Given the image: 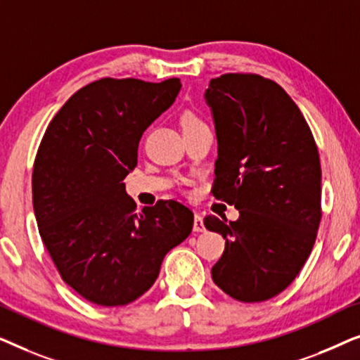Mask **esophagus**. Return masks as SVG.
Segmentation results:
<instances>
[{
    "mask_svg": "<svg viewBox=\"0 0 360 360\" xmlns=\"http://www.w3.org/2000/svg\"><path fill=\"white\" fill-rule=\"evenodd\" d=\"M193 231H195V233H205V231H206L205 223H203V218H201L200 214H195V219H193Z\"/></svg>",
    "mask_w": 360,
    "mask_h": 360,
    "instance_id": "obj_1",
    "label": "esophagus"
}]
</instances>
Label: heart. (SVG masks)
<instances>
[{"label": "heart", "mask_w": 360, "mask_h": 360, "mask_svg": "<svg viewBox=\"0 0 360 360\" xmlns=\"http://www.w3.org/2000/svg\"><path fill=\"white\" fill-rule=\"evenodd\" d=\"M181 124H184V127L196 126V124H201V120L198 116H195L193 112H186V115H184V117H181Z\"/></svg>", "instance_id": "b5f03b06"}]
</instances>
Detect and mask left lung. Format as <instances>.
I'll list each match as a JSON object with an SVG mask.
<instances>
[{
  "instance_id": "left-lung-1",
  "label": "left lung",
  "mask_w": 360,
  "mask_h": 360,
  "mask_svg": "<svg viewBox=\"0 0 360 360\" xmlns=\"http://www.w3.org/2000/svg\"><path fill=\"white\" fill-rule=\"evenodd\" d=\"M218 139L213 195L239 219L206 216L226 239L213 282L238 302L283 292L311 254L321 221V165L302 111L277 83L226 73L205 93Z\"/></svg>"
}]
</instances>
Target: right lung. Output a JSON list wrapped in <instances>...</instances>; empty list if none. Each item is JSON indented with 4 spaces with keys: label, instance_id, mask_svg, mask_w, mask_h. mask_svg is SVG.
Returning <instances> with one entry per match:
<instances>
[{
    "label": "right lung",
    "instance_id": "right-lung-1",
    "mask_svg": "<svg viewBox=\"0 0 360 360\" xmlns=\"http://www.w3.org/2000/svg\"><path fill=\"white\" fill-rule=\"evenodd\" d=\"M181 83L101 78L68 98L37 149L32 205L63 282L88 302L122 307L144 295L162 260L188 238L193 213L159 200L136 210L122 180L144 131L174 105Z\"/></svg>",
    "mask_w": 360,
    "mask_h": 360
}]
</instances>
